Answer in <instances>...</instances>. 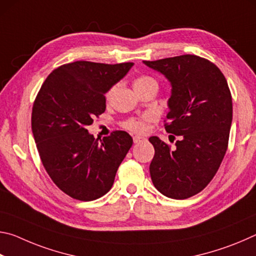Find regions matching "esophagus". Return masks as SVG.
<instances>
[{"mask_svg": "<svg viewBox=\"0 0 256 256\" xmlns=\"http://www.w3.org/2000/svg\"><path fill=\"white\" fill-rule=\"evenodd\" d=\"M144 138H142V136H133V142H134V144H138V142H141V141H144Z\"/></svg>", "mask_w": 256, "mask_h": 256, "instance_id": "34e87169", "label": "esophagus"}]
</instances>
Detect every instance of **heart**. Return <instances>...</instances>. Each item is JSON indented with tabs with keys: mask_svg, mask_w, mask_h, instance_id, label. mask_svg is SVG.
<instances>
[{
	"mask_svg": "<svg viewBox=\"0 0 256 256\" xmlns=\"http://www.w3.org/2000/svg\"><path fill=\"white\" fill-rule=\"evenodd\" d=\"M158 86V84L154 78L150 76H138L133 82L134 90L144 88V86ZM114 92H115V86H112V88L107 92V94H106L107 98L112 97V94H114ZM154 120V115L152 112H146V114L142 115L141 118H128V120H125L123 125L125 128L128 130V131H132L134 133H144L146 131V128H148V122H151V120Z\"/></svg>",
	"mask_w": 256,
	"mask_h": 256,
	"instance_id": "b5f03b06",
	"label": "heart"
}]
</instances>
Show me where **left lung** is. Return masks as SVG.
Returning <instances> with one entry per match:
<instances>
[{
  "mask_svg": "<svg viewBox=\"0 0 256 256\" xmlns=\"http://www.w3.org/2000/svg\"><path fill=\"white\" fill-rule=\"evenodd\" d=\"M170 82L164 128L178 136L175 148L158 136L150 175L164 196L184 200L206 188L227 151L232 102L226 78L214 63L196 55L144 60Z\"/></svg>",
  "mask_w": 256,
  "mask_h": 256,
  "instance_id": "8db88e82",
  "label": "left lung"
}]
</instances>
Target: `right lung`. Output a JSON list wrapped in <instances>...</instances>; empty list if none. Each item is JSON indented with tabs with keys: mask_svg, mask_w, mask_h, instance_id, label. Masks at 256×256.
<instances>
[{
	"mask_svg": "<svg viewBox=\"0 0 256 256\" xmlns=\"http://www.w3.org/2000/svg\"><path fill=\"white\" fill-rule=\"evenodd\" d=\"M132 66L131 62L64 64L47 76L34 99L32 130L42 162L55 185L73 198L105 196L133 144L124 131L102 140L86 130L105 112V94Z\"/></svg>",
	"mask_w": 256,
	"mask_h": 256,
	"instance_id": "right-lung-1",
	"label": "right lung"
}]
</instances>
